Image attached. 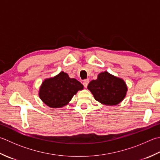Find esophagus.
I'll use <instances>...</instances> for the list:
<instances>
[{
	"instance_id": "1",
	"label": "esophagus",
	"mask_w": 160,
	"mask_h": 160,
	"mask_svg": "<svg viewBox=\"0 0 160 160\" xmlns=\"http://www.w3.org/2000/svg\"><path fill=\"white\" fill-rule=\"evenodd\" d=\"M89 82V80L88 79H86V80H83V85L84 87H87V85H88V84Z\"/></svg>"
}]
</instances>
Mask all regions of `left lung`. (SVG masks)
<instances>
[{"label":"left lung","mask_w":160,"mask_h":160,"mask_svg":"<svg viewBox=\"0 0 160 160\" xmlns=\"http://www.w3.org/2000/svg\"><path fill=\"white\" fill-rule=\"evenodd\" d=\"M97 101L107 105H117L123 101L127 92L126 82L105 71L100 73L87 87Z\"/></svg>","instance_id":"left-lung-1"}]
</instances>
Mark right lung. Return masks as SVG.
Instances as JSON below:
<instances>
[{
  "label": "right lung",
  "instance_id": "1",
  "mask_svg": "<svg viewBox=\"0 0 160 160\" xmlns=\"http://www.w3.org/2000/svg\"><path fill=\"white\" fill-rule=\"evenodd\" d=\"M83 85L79 81L70 78L62 71L54 78L46 79L39 90V97L46 105L52 108H59L67 105Z\"/></svg>",
  "mask_w": 160,
  "mask_h": 160
}]
</instances>
